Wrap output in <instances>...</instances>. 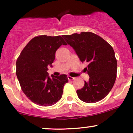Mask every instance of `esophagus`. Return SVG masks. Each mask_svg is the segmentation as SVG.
<instances>
[{"label": "esophagus", "mask_w": 133, "mask_h": 133, "mask_svg": "<svg viewBox=\"0 0 133 133\" xmlns=\"http://www.w3.org/2000/svg\"><path fill=\"white\" fill-rule=\"evenodd\" d=\"M68 78L69 80H71V81L74 80V79H75V77H71V76H68Z\"/></svg>", "instance_id": "obj_1"}]
</instances>
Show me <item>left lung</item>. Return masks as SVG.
<instances>
[{
	"mask_svg": "<svg viewBox=\"0 0 133 133\" xmlns=\"http://www.w3.org/2000/svg\"><path fill=\"white\" fill-rule=\"evenodd\" d=\"M63 37L75 50L89 76L84 86L77 90L78 97L87 103H94L104 98L113 87L117 74V60L112 46L100 36L91 32L64 35Z\"/></svg>",
	"mask_w": 133,
	"mask_h": 133,
	"instance_id": "1",
	"label": "left lung"
}]
</instances>
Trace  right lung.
Listing matches in <instances>:
<instances>
[{
  "instance_id": "1",
  "label": "right lung",
  "mask_w": 133,
  "mask_h": 133,
  "mask_svg": "<svg viewBox=\"0 0 133 133\" xmlns=\"http://www.w3.org/2000/svg\"><path fill=\"white\" fill-rule=\"evenodd\" d=\"M67 45L62 36L41 35L32 39L17 59L16 75L23 92L36 104L54 105L61 99L68 79L65 74L50 77L47 71L55 59L56 51Z\"/></svg>"
}]
</instances>
